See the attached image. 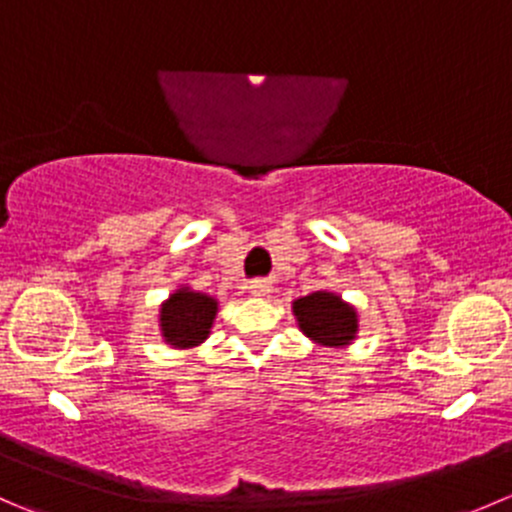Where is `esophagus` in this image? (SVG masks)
<instances>
[{"instance_id": "obj_1", "label": "esophagus", "mask_w": 512, "mask_h": 512, "mask_svg": "<svg viewBox=\"0 0 512 512\" xmlns=\"http://www.w3.org/2000/svg\"><path fill=\"white\" fill-rule=\"evenodd\" d=\"M250 292L255 294V297H267V294L272 292V282H267V280H252V282H250Z\"/></svg>"}]
</instances>
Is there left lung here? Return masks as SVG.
I'll use <instances>...</instances> for the list:
<instances>
[{"instance_id":"8db88e82","label":"left lung","mask_w":512,"mask_h":512,"mask_svg":"<svg viewBox=\"0 0 512 512\" xmlns=\"http://www.w3.org/2000/svg\"><path fill=\"white\" fill-rule=\"evenodd\" d=\"M294 317L299 329L324 347H344L356 334L354 307L344 304L332 292H312L302 299H294Z\"/></svg>"}]
</instances>
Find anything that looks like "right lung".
<instances>
[{
    "label": "right lung",
    "instance_id": "add662e5",
    "mask_svg": "<svg viewBox=\"0 0 512 512\" xmlns=\"http://www.w3.org/2000/svg\"><path fill=\"white\" fill-rule=\"evenodd\" d=\"M215 312L218 302L213 297L183 287L160 307V332L173 347H198L208 339Z\"/></svg>",
    "mask_w": 512,
    "mask_h": 512
}]
</instances>
